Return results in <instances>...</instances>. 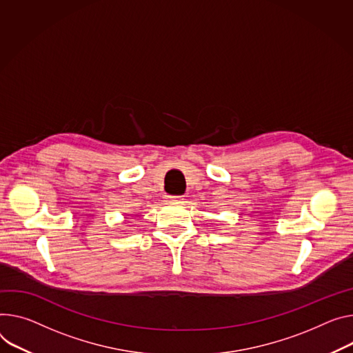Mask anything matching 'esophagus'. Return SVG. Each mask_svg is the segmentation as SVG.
<instances>
[{
    "label": "esophagus",
    "mask_w": 353,
    "mask_h": 353,
    "mask_svg": "<svg viewBox=\"0 0 353 353\" xmlns=\"http://www.w3.org/2000/svg\"><path fill=\"white\" fill-rule=\"evenodd\" d=\"M179 196H166V201H180Z\"/></svg>",
    "instance_id": "1"
}]
</instances>
